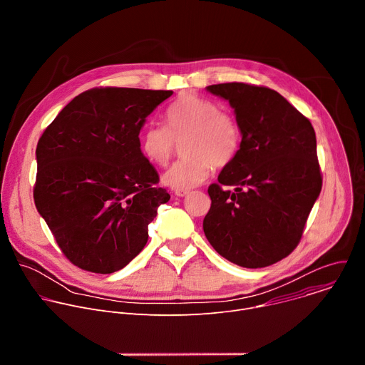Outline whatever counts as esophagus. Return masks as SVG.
Masks as SVG:
<instances>
[{
    "label": "esophagus",
    "mask_w": 365,
    "mask_h": 365,
    "mask_svg": "<svg viewBox=\"0 0 365 365\" xmlns=\"http://www.w3.org/2000/svg\"><path fill=\"white\" fill-rule=\"evenodd\" d=\"M175 195H176V196H180V197H183V196H187V195H189V190H182V189H178V190H175Z\"/></svg>",
    "instance_id": "esophagus-1"
}]
</instances>
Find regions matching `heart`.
Masks as SVG:
<instances>
[{"mask_svg":"<svg viewBox=\"0 0 365 365\" xmlns=\"http://www.w3.org/2000/svg\"><path fill=\"white\" fill-rule=\"evenodd\" d=\"M241 131L235 117L195 92L180 93L166 111V128L148 124L138 137L140 151L154 166H166L180 144L183 159L176 162L162 182L172 189L189 190L202 185L212 166L228 165L240 147Z\"/></svg>","mask_w":365,"mask_h":365,"instance_id":"heart-1","label":"heart"}]
</instances>
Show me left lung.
<instances>
[{"label": "left lung", "mask_w": 365, "mask_h": 365, "mask_svg": "<svg viewBox=\"0 0 365 365\" xmlns=\"http://www.w3.org/2000/svg\"><path fill=\"white\" fill-rule=\"evenodd\" d=\"M206 91L230 102L242 138L207 189L203 232L237 266H272L299 244L322 189L315 130L270 88L231 82Z\"/></svg>", "instance_id": "8db88e82"}]
</instances>
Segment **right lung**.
<instances>
[{
  "mask_svg": "<svg viewBox=\"0 0 365 365\" xmlns=\"http://www.w3.org/2000/svg\"><path fill=\"white\" fill-rule=\"evenodd\" d=\"M172 91L95 88L75 96L37 143L34 203L62 252L110 274L144 248L170 199L140 151L145 118Z\"/></svg>",
  "mask_w": 365,
  "mask_h": 365,
  "instance_id": "add662e5",
  "label": "right lung"
}]
</instances>
